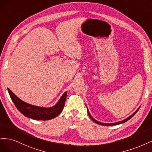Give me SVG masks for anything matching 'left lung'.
I'll return each mask as SVG.
<instances>
[{
	"label": "left lung",
	"mask_w": 152,
	"mask_h": 152,
	"mask_svg": "<svg viewBox=\"0 0 152 152\" xmlns=\"http://www.w3.org/2000/svg\"><path fill=\"white\" fill-rule=\"evenodd\" d=\"M140 108V107H139V108H138V109H137L131 115H130L129 117H128V118H126V119H124V120H123V121H119V122H114V123H107H107H103V122H99V121H98L95 120V119L94 118V117H93L91 115V114H90L89 110H88V108H87V112H88V114L89 117L91 118V119L93 121H94V122H95V123H96V124H98L102 125V126H115V125H117V124H122V123H124V122H126V121H128V120H129L131 118H132V117H133L136 114V112L139 110Z\"/></svg>",
	"instance_id": "1"
}]
</instances>
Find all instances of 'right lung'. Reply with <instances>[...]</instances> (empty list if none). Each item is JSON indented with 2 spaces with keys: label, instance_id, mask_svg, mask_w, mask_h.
Returning <instances> with one entry per match:
<instances>
[{
  "label": "right lung",
  "instance_id": "1",
  "mask_svg": "<svg viewBox=\"0 0 152 152\" xmlns=\"http://www.w3.org/2000/svg\"><path fill=\"white\" fill-rule=\"evenodd\" d=\"M7 90L14 105L21 114L29 118L41 121L52 119L59 115L64 107L67 94V91L64 92L54 106L49 108H45L27 104L19 99L11 90L7 88Z\"/></svg>",
  "mask_w": 152,
  "mask_h": 152
}]
</instances>
